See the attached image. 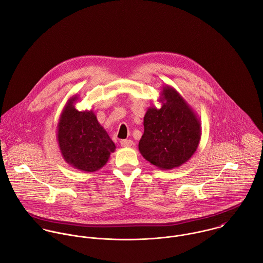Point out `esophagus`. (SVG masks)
Wrapping results in <instances>:
<instances>
[{"label":"esophagus","instance_id":"esophagus-1","mask_svg":"<svg viewBox=\"0 0 263 263\" xmlns=\"http://www.w3.org/2000/svg\"><path fill=\"white\" fill-rule=\"evenodd\" d=\"M121 145L123 147H129V146H132L133 145V141L132 140H127V139H124L121 141Z\"/></svg>","mask_w":263,"mask_h":263}]
</instances>
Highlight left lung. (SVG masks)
Masks as SVG:
<instances>
[{
	"instance_id": "left-lung-1",
	"label": "left lung",
	"mask_w": 263,
	"mask_h": 263,
	"mask_svg": "<svg viewBox=\"0 0 263 263\" xmlns=\"http://www.w3.org/2000/svg\"><path fill=\"white\" fill-rule=\"evenodd\" d=\"M160 108L149 106L143 119L144 132L138 148L152 165L171 170L196 153L202 135L200 119L186 100L171 86L161 91Z\"/></svg>"
}]
</instances>
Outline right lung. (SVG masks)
I'll return each mask as SVG.
<instances>
[{
    "label": "right lung",
    "mask_w": 263,
    "mask_h": 263,
    "mask_svg": "<svg viewBox=\"0 0 263 263\" xmlns=\"http://www.w3.org/2000/svg\"><path fill=\"white\" fill-rule=\"evenodd\" d=\"M78 99V95L69 98L59 117L58 146L68 165L80 171L95 172L107 163L116 145L92 109L79 111L74 107Z\"/></svg>",
    "instance_id": "1"
}]
</instances>
